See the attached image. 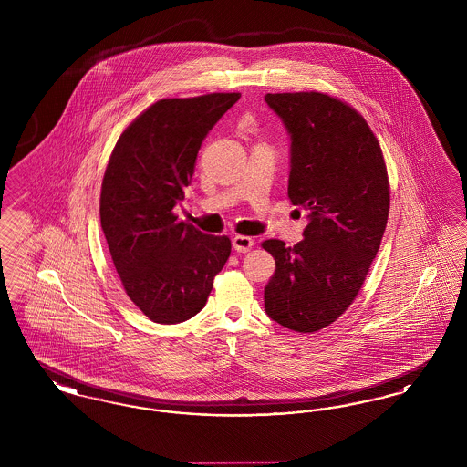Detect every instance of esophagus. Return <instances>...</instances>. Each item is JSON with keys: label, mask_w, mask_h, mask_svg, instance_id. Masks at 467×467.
Listing matches in <instances>:
<instances>
[{"label": "esophagus", "mask_w": 467, "mask_h": 467, "mask_svg": "<svg viewBox=\"0 0 467 467\" xmlns=\"http://www.w3.org/2000/svg\"><path fill=\"white\" fill-rule=\"evenodd\" d=\"M233 246H234V250L236 252H248L252 246H254V240L252 238H248V236H234L233 238Z\"/></svg>", "instance_id": "obj_1"}]
</instances>
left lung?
Returning <instances> with one entry per match:
<instances>
[{
    "mask_svg": "<svg viewBox=\"0 0 467 467\" xmlns=\"http://www.w3.org/2000/svg\"><path fill=\"white\" fill-rule=\"evenodd\" d=\"M265 99L290 134V202L310 212L299 244L263 242L276 265L265 308L290 331L315 333L354 303L377 257L390 208L387 166L348 103L315 90Z\"/></svg>",
    "mask_w": 467,
    "mask_h": 467,
    "instance_id": "left-lung-1",
    "label": "left lung"
}]
</instances>
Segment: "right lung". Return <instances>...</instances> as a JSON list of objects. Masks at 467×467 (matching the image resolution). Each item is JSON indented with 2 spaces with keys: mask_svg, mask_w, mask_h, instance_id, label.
I'll use <instances>...</instances> for the list:
<instances>
[{
  "mask_svg": "<svg viewBox=\"0 0 467 467\" xmlns=\"http://www.w3.org/2000/svg\"><path fill=\"white\" fill-rule=\"evenodd\" d=\"M240 96L161 99L113 147L101 183V229L126 294L157 324L200 313L229 259L227 236L204 234L173 210L185 198L202 140Z\"/></svg>",
  "mask_w": 467,
  "mask_h": 467,
  "instance_id": "1",
  "label": "right lung"
}]
</instances>
